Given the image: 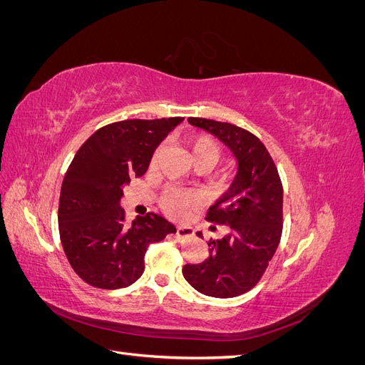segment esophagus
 I'll return each instance as SVG.
<instances>
[{"label": "esophagus", "instance_id": "esophagus-1", "mask_svg": "<svg viewBox=\"0 0 365 365\" xmlns=\"http://www.w3.org/2000/svg\"><path fill=\"white\" fill-rule=\"evenodd\" d=\"M193 228L190 227H176V237H178V240H182V239H187V237H192L193 236Z\"/></svg>", "mask_w": 365, "mask_h": 365}]
</instances>
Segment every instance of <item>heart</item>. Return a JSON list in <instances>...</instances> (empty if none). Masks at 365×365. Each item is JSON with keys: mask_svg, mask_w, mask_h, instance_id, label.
I'll return each instance as SVG.
<instances>
[{"mask_svg": "<svg viewBox=\"0 0 365 365\" xmlns=\"http://www.w3.org/2000/svg\"><path fill=\"white\" fill-rule=\"evenodd\" d=\"M192 160L197 158H207L213 164L219 160L220 148L217 141L208 135H197L193 137L189 143ZM196 204V196L190 192H184L178 189H169L161 197L163 208L172 216H182L187 208Z\"/></svg>", "mask_w": 365, "mask_h": 365, "instance_id": "obj_1", "label": "heart"}]
</instances>
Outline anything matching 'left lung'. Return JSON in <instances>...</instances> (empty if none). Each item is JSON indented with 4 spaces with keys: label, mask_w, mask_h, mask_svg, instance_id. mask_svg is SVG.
Wrapping results in <instances>:
<instances>
[{
    "label": "left lung",
    "mask_w": 365,
    "mask_h": 365,
    "mask_svg": "<svg viewBox=\"0 0 365 365\" xmlns=\"http://www.w3.org/2000/svg\"><path fill=\"white\" fill-rule=\"evenodd\" d=\"M187 121L225 145L237 163V172L207 215L210 222L228 225L230 233L210 240L208 257L185 264L182 275L204 295L237 297L260 280L279 247L283 220L280 176L269 152L251 132L207 118Z\"/></svg>",
    "instance_id": "obj_1"
}]
</instances>
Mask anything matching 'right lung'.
I'll return each instance as SVG.
<instances>
[{
  "mask_svg": "<svg viewBox=\"0 0 365 365\" xmlns=\"http://www.w3.org/2000/svg\"><path fill=\"white\" fill-rule=\"evenodd\" d=\"M184 118L125 120L96 130L63 176L59 235L73 269L101 289H120L145 271L148 247L176 228L148 213L128 227L120 205L123 187L145 175L153 152Z\"/></svg>",
  "mask_w": 365,
  "mask_h": 365,
  "instance_id": "obj_1",
  "label": "right lung"
}]
</instances>
